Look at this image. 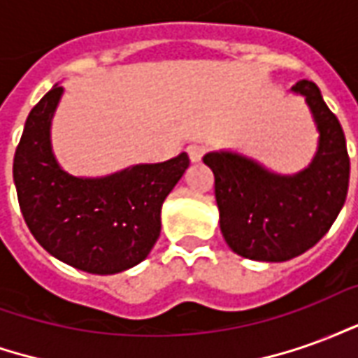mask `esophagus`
Instances as JSON below:
<instances>
[{
    "label": "esophagus",
    "instance_id": "1",
    "mask_svg": "<svg viewBox=\"0 0 358 358\" xmlns=\"http://www.w3.org/2000/svg\"><path fill=\"white\" fill-rule=\"evenodd\" d=\"M187 157H189V161L192 163H199L201 161V157L205 155V148L203 145H197V143H192V145H187Z\"/></svg>",
    "mask_w": 358,
    "mask_h": 358
}]
</instances>
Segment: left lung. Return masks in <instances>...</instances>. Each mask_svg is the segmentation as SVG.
Segmentation results:
<instances>
[{
	"mask_svg": "<svg viewBox=\"0 0 358 358\" xmlns=\"http://www.w3.org/2000/svg\"><path fill=\"white\" fill-rule=\"evenodd\" d=\"M292 92L305 95L320 132L318 151L305 171L282 176L232 151L203 157L215 174L226 243L253 261L282 263L305 253L330 230L347 197L349 155L338 117L315 82L299 80Z\"/></svg>",
	"mask_w": 358,
	"mask_h": 358,
	"instance_id": "1",
	"label": "left lung"
}]
</instances>
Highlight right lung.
I'll use <instances>...</instances> for the list:
<instances>
[{"label": "right lung", "mask_w": 358, "mask_h": 358, "mask_svg": "<svg viewBox=\"0 0 358 358\" xmlns=\"http://www.w3.org/2000/svg\"><path fill=\"white\" fill-rule=\"evenodd\" d=\"M61 95L63 86H53L36 103L15 151L20 213L50 255L90 274H117L153 249L163 201L189 166V157L180 153L103 178L71 176L55 161L50 140Z\"/></svg>", "instance_id": "1"}]
</instances>
